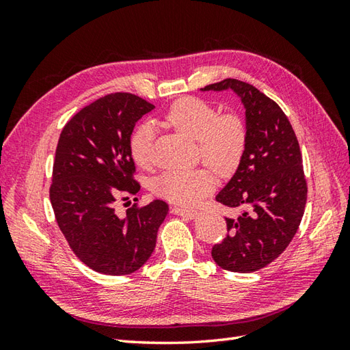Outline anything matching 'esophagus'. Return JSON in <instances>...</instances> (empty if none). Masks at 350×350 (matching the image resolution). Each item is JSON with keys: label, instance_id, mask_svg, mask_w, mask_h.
<instances>
[{"label": "esophagus", "instance_id": "1", "mask_svg": "<svg viewBox=\"0 0 350 350\" xmlns=\"http://www.w3.org/2000/svg\"><path fill=\"white\" fill-rule=\"evenodd\" d=\"M171 213L174 215H180V217H185V218H189V219H194L198 212L197 211H192V209H183V207H171Z\"/></svg>", "mask_w": 350, "mask_h": 350}]
</instances>
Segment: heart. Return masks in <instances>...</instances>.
Listing matches in <instances>:
<instances>
[{"mask_svg":"<svg viewBox=\"0 0 350 350\" xmlns=\"http://www.w3.org/2000/svg\"><path fill=\"white\" fill-rule=\"evenodd\" d=\"M162 123L197 141L203 162L218 174L228 177L239 168L247 147V126L237 114H219L211 103L185 98L168 108ZM153 129L147 124L132 135L131 153L141 168L153 165ZM215 185L217 176L211 168L173 170L156 177L153 189L171 203L192 206L211 194Z\"/></svg>","mask_w":350,"mask_h":350,"instance_id":"obj_1","label":"heart"}]
</instances>
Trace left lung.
<instances>
[{
	"label": "left lung",
	"mask_w": 350,
	"mask_h": 350,
	"mask_svg": "<svg viewBox=\"0 0 350 350\" xmlns=\"http://www.w3.org/2000/svg\"><path fill=\"white\" fill-rule=\"evenodd\" d=\"M211 90L239 96L247 126L241 165L217 196L241 212L226 218L228 234L212 257L226 271L254 272L282 254L301 224L307 180L299 143L282 109L254 85L228 78L202 88Z\"/></svg>",
	"instance_id": "1"
}]
</instances>
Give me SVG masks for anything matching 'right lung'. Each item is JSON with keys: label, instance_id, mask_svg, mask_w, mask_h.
Instances as JSON below:
<instances>
[{"label": "right lung", "instance_id": "1", "mask_svg": "<svg viewBox=\"0 0 350 350\" xmlns=\"http://www.w3.org/2000/svg\"><path fill=\"white\" fill-rule=\"evenodd\" d=\"M154 107L131 93H113L83 108L58 139L49 198L57 224L75 256L105 275L135 272L152 256L168 204H133L120 217L118 196H135L131 135ZM128 200V197H126Z\"/></svg>", "mask_w": 350, "mask_h": 350}]
</instances>
